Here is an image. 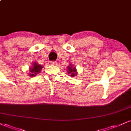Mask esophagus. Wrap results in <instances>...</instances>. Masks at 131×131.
Masks as SVG:
<instances>
[{
    "label": "esophagus",
    "mask_w": 131,
    "mask_h": 131,
    "mask_svg": "<svg viewBox=\"0 0 131 131\" xmlns=\"http://www.w3.org/2000/svg\"><path fill=\"white\" fill-rule=\"evenodd\" d=\"M50 64H53V65H56V64H57V61H50Z\"/></svg>",
    "instance_id": "obj_1"
}]
</instances>
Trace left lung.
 <instances>
[{
	"instance_id": "left-lung-1",
	"label": "left lung",
	"mask_w": 131,
	"mask_h": 131,
	"mask_svg": "<svg viewBox=\"0 0 131 131\" xmlns=\"http://www.w3.org/2000/svg\"><path fill=\"white\" fill-rule=\"evenodd\" d=\"M68 74H70L71 77H74L75 75H77V71L75 67H72L71 64H70V66H68Z\"/></svg>"
}]
</instances>
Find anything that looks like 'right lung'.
<instances>
[{
    "mask_svg": "<svg viewBox=\"0 0 131 131\" xmlns=\"http://www.w3.org/2000/svg\"><path fill=\"white\" fill-rule=\"evenodd\" d=\"M42 68V66L40 65V64H38L37 63L35 62L34 64L32 65V67L30 69V76L31 77H34L36 75L38 74L39 72H40V71L41 70Z\"/></svg>",
    "mask_w": 131,
    "mask_h": 131,
    "instance_id": "right-lung-1",
    "label": "right lung"
}]
</instances>
